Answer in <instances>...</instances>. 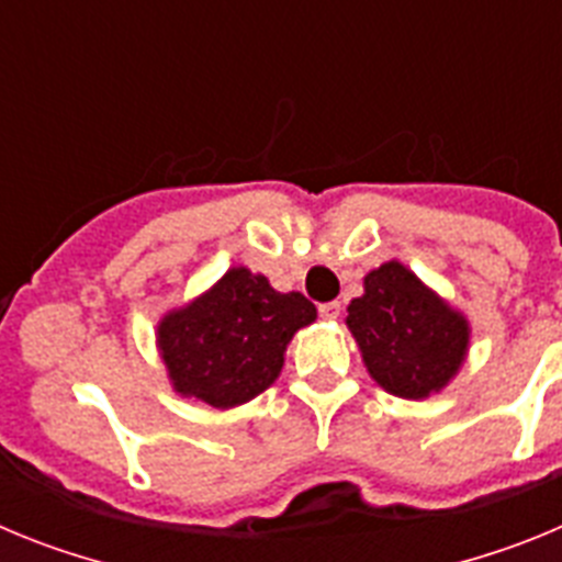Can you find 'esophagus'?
<instances>
[{
  "label": "esophagus",
  "mask_w": 562,
  "mask_h": 562,
  "mask_svg": "<svg viewBox=\"0 0 562 562\" xmlns=\"http://www.w3.org/2000/svg\"><path fill=\"white\" fill-rule=\"evenodd\" d=\"M340 310L342 306L337 304V301H331V304H321V317H324V321H337V317H340Z\"/></svg>",
  "instance_id": "34e87169"
}]
</instances>
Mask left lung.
Returning a JSON list of instances; mask_svg holds the SVG:
<instances>
[{
    "instance_id": "8db88e82",
    "label": "left lung",
    "mask_w": 562,
    "mask_h": 562,
    "mask_svg": "<svg viewBox=\"0 0 562 562\" xmlns=\"http://www.w3.org/2000/svg\"><path fill=\"white\" fill-rule=\"evenodd\" d=\"M346 312L362 366L400 400L441 394L470 355L473 326L464 312L396 258L362 278V295Z\"/></svg>"
}]
</instances>
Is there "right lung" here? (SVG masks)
<instances>
[{"label":"right lung","mask_w":562,"mask_h":562,"mask_svg":"<svg viewBox=\"0 0 562 562\" xmlns=\"http://www.w3.org/2000/svg\"><path fill=\"white\" fill-rule=\"evenodd\" d=\"M315 317V304L301 292L272 290L267 276L238 265L162 312L154 337L173 394L231 411L281 376L286 346Z\"/></svg>","instance_id":"obj_1"}]
</instances>
